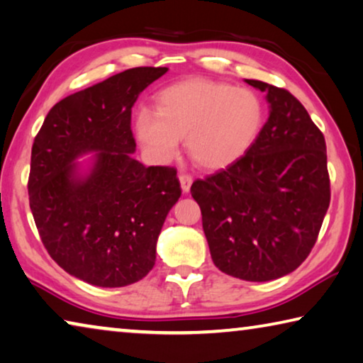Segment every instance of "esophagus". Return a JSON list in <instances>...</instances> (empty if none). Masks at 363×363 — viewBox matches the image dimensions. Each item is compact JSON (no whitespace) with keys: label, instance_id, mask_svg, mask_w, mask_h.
<instances>
[{"label":"esophagus","instance_id":"34e87169","mask_svg":"<svg viewBox=\"0 0 363 363\" xmlns=\"http://www.w3.org/2000/svg\"><path fill=\"white\" fill-rule=\"evenodd\" d=\"M179 182H181V189L184 192H189L191 191V186H192V176L187 174V172H182L179 176Z\"/></svg>","mask_w":363,"mask_h":363}]
</instances>
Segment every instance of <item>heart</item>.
<instances>
[{
	"mask_svg": "<svg viewBox=\"0 0 363 363\" xmlns=\"http://www.w3.org/2000/svg\"><path fill=\"white\" fill-rule=\"evenodd\" d=\"M264 119V106L254 90L192 79L169 85L157 96V108H140L134 132L143 150L166 163L186 148L205 169H223L254 145Z\"/></svg>",
	"mask_w": 363,
	"mask_h": 363,
	"instance_id": "b5f03b06",
	"label": "heart"
}]
</instances>
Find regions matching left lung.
<instances>
[{"mask_svg":"<svg viewBox=\"0 0 363 363\" xmlns=\"http://www.w3.org/2000/svg\"><path fill=\"white\" fill-rule=\"evenodd\" d=\"M267 94L268 121L242 158L191 187L213 263L245 281L289 274L308 257L330 206L326 143L294 95L245 79Z\"/></svg>","mask_w":363,"mask_h":363,"instance_id":"8db88e82","label":"left lung"}]
</instances>
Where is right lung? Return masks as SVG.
<instances>
[{"label": "right lung", "instance_id": "1", "mask_svg": "<svg viewBox=\"0 0 363 363\" xmlns=\"http://www.w3.org/2000/svg\"><path fill=\"white\" fill-rule=\"evenodd\" d=\"M168 67H134L66 96L33 140L28 202L50 257L100 287L145 278L163 223L181 197L177 171L132 153L130 113ZM94 152L84 167L75 160Z\"/></svg>", "mask_w": 363, "mask_h": 363}]
</instances>
